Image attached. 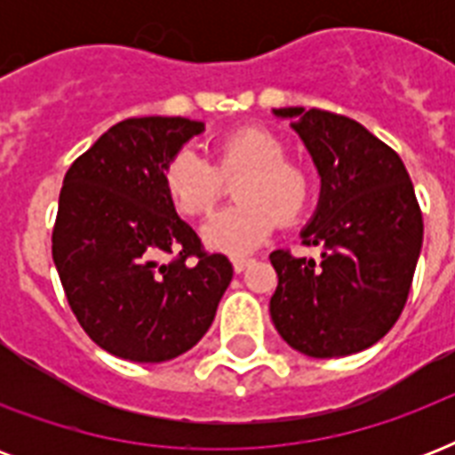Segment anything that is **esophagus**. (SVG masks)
Masks as SVG:
<instances>
[{"instance_id":"obj_1","label":"esophagus","mask_w":455,"mask_h":455,"mask_svg":"<svg viewBox=\"0 0 455 455\" xmlns=\"http://www.w3.org/2000/svg\"><path fill=\"white\" fill-rule=\"evenodd\" d=\"M255 262V259H250V257H234L231 259V264H234V271L235 274H241V271H245L250 267V264Z\"/></svg>"}]
</instances>
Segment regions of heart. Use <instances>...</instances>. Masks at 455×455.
Wrapping results in <instances>:
<instances>
[{
    "label": "heart",
    "instance_id": "b5f03b06",
    "mask_svg": "<svg viewBox=\"0 0 455 455\" xmlns=\"http://www.w3.org/2000/svg\"><path fill=\"white\" fill-rule=\"evenodd\" d=\"M234 181L235 205L207 221L210 248L245 255L259 248L276 221H298L314 198V174L302 160L285 156V144L269 130L241 127L217 139L214 164L191 148H179L164 163L163 188L179 214L203 217L224 193L221 179Z\"/></svg>",
    "mask_w": 455,
    "mask_h": 455
}]
</instances>
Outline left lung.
<instances>
[{
  "mask_svg": "<svg viewBox=\"0 0 455 455\" xmlns=\"http://www.w3.org/2000/svg\"><path fill=\"white\" fill-rule=\"evenodd\" d=\"M302 137L321 174V200L304 245L321 259L269 255L278 274L271 321L281 338L314 359L375 345L409 299L423 248V212L402 157L356 120L328 110L278 108Z\"/></svg>",
  "mask_w": 455,
  "mask_h": 455,
  "instance_id": "8db88e82",
  "label": "left lung"
}]
</instances>
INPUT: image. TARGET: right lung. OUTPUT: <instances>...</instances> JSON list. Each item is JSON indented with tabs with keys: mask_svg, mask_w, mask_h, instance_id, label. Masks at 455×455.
Returning <instances> with one entry per match:
<instances>
[{
	"mask_svg": "<svg viewBox=\"0 0 455 455\" xmlns=\"http://www.w3.org/2000/svg\"><path fill=\"white\" fill-rule=\"evenodd\" d=\"M200 132L188 117H130L63 179L53 264L84 332L120 359L160 363L188 352L234 276L163 188L164 163Z\"/></svg>",
	"mask_w": 455,
	"mask_h": 455,
	"instance_id": "obj_1",
	"label": "right lung"
}]
</instances>
